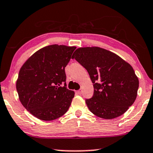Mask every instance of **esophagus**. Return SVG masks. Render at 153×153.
<instances>
[{
    "label": "esophagus",
    "mask_w": 153,
    "mask_h": 153,
    "mask_svg": "<svg viewBox=\"0 0 153 153\" xmlns=\"http://www.w3.org/2000/svg\"><path fill=\"white\" fill-rule=\"evenodd\" d=\"M76 94H79V95H81V90H79L76 91Z\"/></svg>",
    "instance_id": "esophagus-1"
}]
</instances>
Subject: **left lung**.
I'll return each mask as SVG.
<instances>
[{
	"instance_id": "left-lung-1",
	"label": "left lung",
	"mask_w": 153,
	"mask_h": 153,
	"mask_svg": "<svg viewBox=\"0 0 153 153\" xmlns=\"http://www.w3.org/2000/svg\"><path fill=\"white\" fill-rule=\"evenodd\" d=\"M72 58L86 69L94 84V96L86 100L93 114L111 120L121 116L132 105L139 81L130 64L99 47L79 48Z\"/></svg>"
}]
</instances>
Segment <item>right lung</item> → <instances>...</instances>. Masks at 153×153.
Returning a JSON list of instances; mask_svg holds the SVG:
<instances>
[{"label":"right lung","instance_id":"add662e5","mask_svg":"<svg viewBox=\"0 0 153 153\" xmlns=\"http://www.w3.org/2000/svg\"><path fill=\"white\" fill-rule=\"evenodd\" d=\"M75 49L48 45L33 53L20 68L16 82L19 99L39 120H56L68 110L74 92L67 88L65 68Z\"/></svg>","mask_w":153,"mask_h":153}]
</instances>
